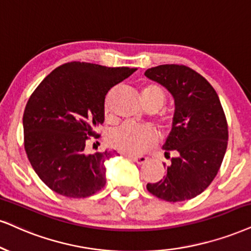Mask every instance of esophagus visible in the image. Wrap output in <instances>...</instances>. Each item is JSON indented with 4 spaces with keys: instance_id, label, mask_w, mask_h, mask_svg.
Returning a JSON list of instances; mask_svg holds the SVG:
<instances>
[{
    "instance_id": "34e87169",
    "label": "esophagus",
    "mask_w": 251,
    "mask_h": 251,
    "mask_svg": "<svg viewBox=\"0 0 251 251\" xmlns=\"http://www.w3.org/2000/svg\"><path fill=\"white\" fill-rule=\"evenodd\" d=\"M126 157H128L129 159L134 160V162L137 164H144L148 160V157L145 156H132V154H126Z\"/></svg>"
}]
</instances>
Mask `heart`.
I'll list each match as a JSON object with an SVG mask.
<instances>
[{"label":"heart","instance_id":"heart-1","mask_svg":"<svg viewBox=\"0 0 251 251\" xmlns=\"http://www.w3.org/2000/svg\"><path fill=\"white\" fill-rule=\"evenodd\" d=\"M142 100L147 108L160 109L166 102L165 92L159 86L149 83L143 88ZM109 111V107L106 104V113ZM158 125L164 130H171L175 126V119L171 115H162L158 117ZM157 134L149 126H142L131 122H125L116 126L108 135V142L115 149L126 153H142L157 143Z\"/></svg>","mask_w":251,"mask_h":251}]
</instances>
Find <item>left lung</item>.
Segmentation results:
<instances>
[{
	"label": "left lung",
	"mask_w": 251,
	"mask_h": 251,
	"mask_svg": "<svg viewBox=\"0 0 251 251\" xmlns=\"http://www.w3.org/2000/svg\"><path fill=\"white\" fill-rule=\"evenodd\" d=\"M175 99V126L164 144L171 159L162 180L148 184L151 194L177 202L202 193L218 175L228 144V125L215 89L185 65L166 64L145 71Z\"/></svg>",
	"instance_id": "1"
}]
</instances>
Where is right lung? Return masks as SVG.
<instances>
[{
  "label": "right lung",
  "instance_id": "right-lung-1",
  "mask_svg": "<svg viewBox=\"0 0 251 251\" xmlns=\"http://www.w3.org/2000/svg\"><path fill=\"white\" fill-rule=\"evenodd\" d=\"M136 70L71 61L31 94L23 114L24 149L40 180L55 193L87 198L106 185L104 162L114 153L88 154L85 148L89 138L100 137L107 93Z\"/></svg>",
  "mask_w": 251,
  "mask_h": 251
}]
</instances>
